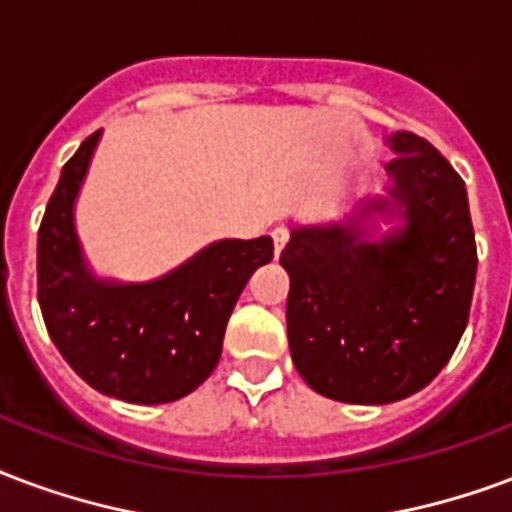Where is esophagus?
<instances>
[{
  "label": "esophagus",
  "mask_w": 512,
  "mask_h": 512,
  "mask_svg": "<svg viewBox=\"0 0 512 512\" xmlns=\"http://www.w3.org/2000/svg\"><path fill=\"white\" fill-rule=\"evenodd\" d=\"M271 236H274V252H276V255H279V252L285 249V244H287V238H290V233H287L285 227H276V230H274V233H271Z\"/></svg>",
  "instance_id": "esophagus-1"
}]
</instances>
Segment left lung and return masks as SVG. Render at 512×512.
Listing matches in <instances>:
<instances>
[{
	"label": "left lung",
	"instance_id": "obj_1",
	"mask_svg": "<svg viewBox=\"0 0 512 512\" xmlns=\"http://www.w3.org/2000/svg\"><path fill=\"white\" fill-rule=\"evenodd\" d=\"M388 198H363L344 222L290 227L287 339L312 391L391 404L423 391L467 328L478 249L467 187L429 140L385 138ZM374 213L400 225L372 239Z\"/></svg>",
	"mask_w": 512,
	"mask_h": 512
}]
</instances>
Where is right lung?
<instances>
[{
  "label": "right lung",
  "instance_id": "obj_1",
  "mask_svg": "<svg viewBox=\"0 0 512 512\" xmlns=\"http://www.w3.org/2000/svg\"><path fill=\"white\" fill-rule=\"evenodd\" d=\"M100 135L83 140L48 200L37 233V298L56 350L94 391L165 404L217 369L230 312L249 276L271 263L274 241L222 238L151 282L97 276L75 233V200Z\"/></svg>",
  "mask_w": 512,
  "mask_h": 512
}]
</instances>
